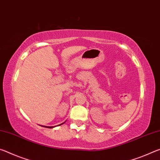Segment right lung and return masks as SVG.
Segmentation results:
<instances>
[{"label":"right lung","mask_w":160,"mask_h":160,"mask_svg":"<svg viewBox=\"0 0 160 160\" xmlns=\"http://www.w3.org/2000/svg\"><path fill=\"white\" fill-rule=\"evenodd\" d=\"M65 122H63V123H62V124H60V125H62V124H64ZM42 127H44V128H54L55 126H44V125H41Z\"/></svg>","instance_id":"obj_1"}]
</instances>
